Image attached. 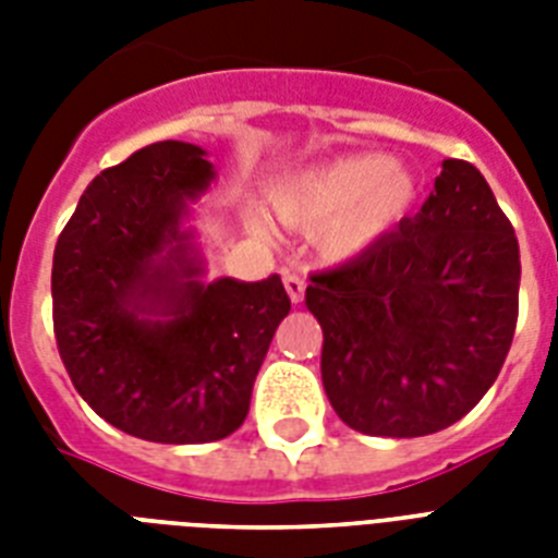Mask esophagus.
Here are the masks:
<instances>
[{
	"instance_id": "1",
	"label": "esophagus",
	"mask_w": 558,
	"mask_h": 558,
	"mask_svg": "<svg viewBox=\"0 0 558 558\" xmlns=\"http://www.w3.org/2000/svg\"><path fill=\"white\" fill-rule=\"evenodd\" d=\"M283 287H287L289 298H292V304H301L304 301V278L301 275H295V271H283Z\"/></svg>"
}]
</instances>
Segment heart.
<instances>
[{"instance_id": "obj_1", "label": "heart", "mask_w": 558, "mask_h": 558, "mask_svg": "<svg viewBox=\"0 0 558 558\" xmlns=\"http://www.w3.org/2000/svg\"><path fill=\"white\" fill-rule=\"evenodd\" d=\"M269 202L287 226L318 228V252L356 260L385 240L416 202V179L379 153H353L283 179Z\"/></svg>"}]
</instances>
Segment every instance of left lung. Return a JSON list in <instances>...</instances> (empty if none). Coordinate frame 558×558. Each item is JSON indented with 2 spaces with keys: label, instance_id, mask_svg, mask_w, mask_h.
Wrapping results in <instances>:
<instances>
[{
  "label": "left lung",
  "instance_id": "8db88e82",
  "mask_svg": "<svg viewBox=\"0 0 558 558\" xmlns=\"http://www.w3.org/2000/svg\"><path fill=\"white\" fill-rule=\"evenodd\" d=\"M519 240L475 165L442 161L432 196L371 252L315 271L336 414L373 437H423L493 388L519 322Z\"/></svg>",
  "mask_w": 558,
  "mask_h": 558
}]
</instances>
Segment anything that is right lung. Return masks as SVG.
I'll list each match as a JSON object with an SVG mask.
<instances>
[{
	"mask_svg": "<svg viewBox=\"0 0 558 558\" xmlns=\"http://www.w3.org/2000/svg\"><path fill=\"white\" fill-rule=\"evenodd\" d=\"M210 179L196 144L142 147L92 179L54 245V336L72 385L109 425L150 442L234 434L292 310L278 275L199 280L179 219Z\"/></svg>",
	"mask_w": 558,
	"mask_h": 558,
	"instance_id": "obj_1",
	"label": "right lung"
}]
</instances>
